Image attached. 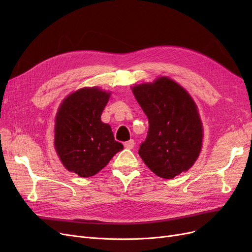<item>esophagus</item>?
I'll return each mask as SVG.
<instances>
[{"mask_svg": "<svg viewBox=\"0 0 252 252\" xmlns=\"http://www.w3.org/2000/svg\"><path fill=\"white\" fill-rule=\"evenodd\" d=\"M134 145H135V143H134L133 140H129V141H127V142L124 143V146H125V148H127V149H132V148L134 147Z\"/></svg>", "mask_w": 252, "mask_h": 252, "instance_id": "1", "label": "esophagus"}]
</instances>
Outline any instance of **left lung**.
I'll list each match as a JSON object with an SVG mask.
<instances>
[{
	"label": "left lung",
	"instance_id": "left-lung-1",
	"mask_svg": "<svg viewBox=\"0 0 252 252\" xmlns=\"http://www.w3.org/2000/svg\"><path fill=\"white\" fill-rule=\"evenodd\" d=\"M149 122L139 155L158 177L173 179L191 168L200 156L203 124L188 91L168 77L131 87Z\"/></svg>",
	"mask_w": 252,
	"mask_h": 252
}]
</instances>
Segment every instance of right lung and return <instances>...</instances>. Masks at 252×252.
<instances>
[{
  "label": "right lung",
  "mask_w": 252,
  "mask_h": 252,
  "mask_svg": "<svg viewBox=\"0 0 252 252\" xmlns=\"http://www.w3.org/2000/svg\"><path fill=\"white\" fill-rule=\"evenodd\" d=\"M111 93L84 87L68 94L55 119V149L65 168L81 178L102 170L123 145L114 140L111 127L101 121Z\"/></svg>",
  "instance_id": "1"
}]
</instances>
